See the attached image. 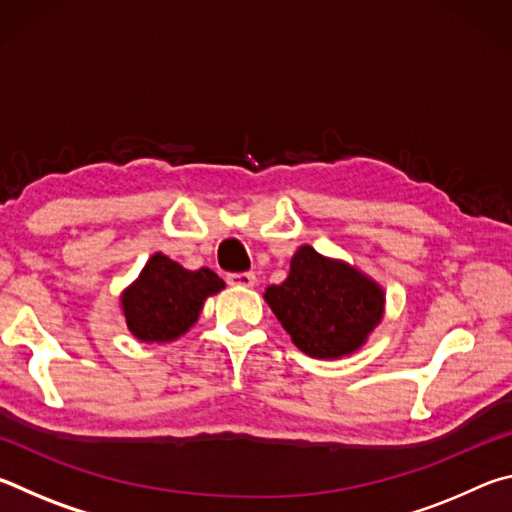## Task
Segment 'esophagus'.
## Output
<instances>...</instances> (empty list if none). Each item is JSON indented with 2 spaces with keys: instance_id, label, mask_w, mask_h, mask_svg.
<instances>
[{
  "instance_id": "obj_1",
  "label": "esophagus",
  "mask_w": 512,
  "mask_h": 512,
  "mask_svg": "<svg viewBox=\"0 0 512 512\" xmlns=\"http://www.w3.org/2000/svg\"><path fill=\"white\" fill-rule=\"evenodd\" d=\"M225 280H228V284H232V287H255L257 277L255 273L244 271V273H228Z\"/></svg>"
}]
</instances>
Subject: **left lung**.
Returning a JSON list of instances; mask_svg holds the SVG:
<instances>
[{
    "instance_id": "left-lung-1",
    "label": "left lung",
    "mask_w": 512,
    "mask_h": 512,
    "mask_svg": "<svg viewBox=\"0 0 512 512\" xmlns=\"http://www.w3.org/2000/svg\"><path fill=\"white\" fill-rule=\"evenodd\" d=\"M264 298L298 348L316 359L359 350L384 314V291L357 268L298 248L289 277Z\"/></svg>"
}]
</instances>
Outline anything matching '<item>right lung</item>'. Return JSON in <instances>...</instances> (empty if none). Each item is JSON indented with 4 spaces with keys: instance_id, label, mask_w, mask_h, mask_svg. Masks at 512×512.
<instances>
[{
    "instance_id": "add662e5",
    "label": "right lung",
    "mask_w": 512,
    "mask_h": 512,
    "mask_svg": "<svg viewBox=\"0 0 512 512\" xmlns=\"http://www.w3.org/2000/svg\"><path fill=\"white\" fill-rule=\"evenodd\" d=\"M223 287L221 277L210 268L187 271L158 253L121 296L126 325L140 341H173L196 323L205 298Z\"/></svg>"
}]
</instances>
